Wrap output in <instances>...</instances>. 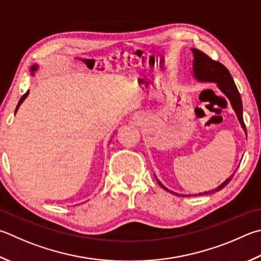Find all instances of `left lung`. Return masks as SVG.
Segmentation results:
<instances>
[{
	"label": "left lung",
	"instance_id": "obj_1",
	"mask_svg": "<svg viewBox=\"0 0 261 261\" xmlns=\"http://www.w3.org/2000/svg\"><path fill=\"white\" fill-rule=\"evenodd\" d=\"M191 51L193 54L192 72H193L194 79H195L198 82H210V83L217 84V87L219 88L220 91L224 93L227 98H228L230 105H231V107H233L235 114H236V116H238L240 124H241V126H242V129L245 132V136H246V127H245L244 121H243L242 99H241L240 92H239L238 88H236L235 82H234L233 77H231L229 70L227 69L222 64L212 60L209 56L204 54V52H202L195 48H192ZM234 173H235V171H234ZM234 173L231 174L230 177L227 178L224 182L220 184L219 186L216 187L215 189H211V191H207L204 193L194 194V195H184V194L174 193L172 191H170L169 188L165 187L158 178H156V180H158L159 185L164 189V191L172 193L177 196H197V195H209V194H213L216 192L221 191V189L230 181L231 178H233V176H234Z\"/></svg>",
	"mask_w": 261,
	"mask_h": 261
}]
</instances>
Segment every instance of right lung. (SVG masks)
<instances>
[{
	"instance_id": "1",
	"label": "right lung",
	"mask_w": 261,
	"mask_h": 261,
	"mask_svg": "<svg viewBox=\"0 0 261 261\" xmlns=\"http://www.w3.org/2000/svg\"><path fill=\"white\" fill-rule=\"evenodd\" d=\"M37 69H39V65H33L32 66V67H31V73H32V75H35V72H36V70ZM28 94H30V90H27V92L25 93V94H23V96L20 98V100H19V102H18V105H17V107H16V111H15V114H16V113H17V111H18V108L19 107H20V105H21V103H22V101L23 100H25V99L28 97Z\"/></svg>"
}]
</instances>
